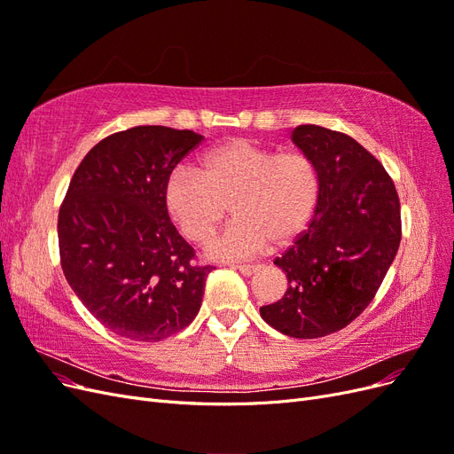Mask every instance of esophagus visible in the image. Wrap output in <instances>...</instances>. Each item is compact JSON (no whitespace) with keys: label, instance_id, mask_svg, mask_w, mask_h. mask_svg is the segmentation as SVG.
I'll return each instance as SVG.
<instances>
[{"label":"esophagus","instance_id":"esophagus-1","mask_svg":"<svg viewBox=\"0 0 454 454\" xmlns=\"http://www.w3.org/2000/svg\"><path fill=\"white\" fill-rule=\"evenodd\" d=\"M237 270H240L244 277H250V274H254L257 270V265H235Z\"/></svg>","mask_w":454,"mask_h":454}]
</instances>
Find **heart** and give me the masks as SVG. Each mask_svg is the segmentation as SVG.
Instances as JSON below:
<instances>
[{"label": "heart", "instance_id": "1", "mask_svg": "<svg viewBox=\"0 0 454 454\" xmlns=\"http://www.w3.org/2000/svg\"><path fill=\"white\" fill-rule=\"evenodd\" d=\"M318 195V168L307 153L274 151L250 138L204 151L197 170H172L162 191L170 219L191 242L208 240L230 204L235 219L208 244L217 259L252 257L269 240H294L310 222Z\"/></svg>", "mask_w": 454, "mask_h": 454}]
</instances>
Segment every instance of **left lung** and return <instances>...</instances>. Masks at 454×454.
<instances>
[{
    "mask_svg": "<svg viewBox=\"0 0 454 454\" xmlns=\"http://www.w3.org/2000/svg\"><path fill=\"white\" fill-rule=\"evenodd\" d=\"M292 138L316 162L320 195L309 229L274 259L290 287L259 312L287 337L316 339L347 327L379 292L400 248V197L348 134L299 125Z\"/></svg>",
    "mask_w": 454,
    "mask_h": 454,
    "instance_id": "8db88e82",
    "label": "left lung"
}]
</instances>
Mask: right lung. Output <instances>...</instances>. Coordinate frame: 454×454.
Instances as JSON below:
<instances>
[{
	"label": "right lung",
	"instance_id": "obj_1",
	"mask_svg": "<svg viewBox=\"0 0 454 454\" xmlns=\"http://www.w3.org/2000/svg\"><path fill=\"white\" fill-rule=\"evenodd\" d=\"M202 140L144 125L107 136L77 167L59 210L60 265L104 327L155 342L200 310L212 265H200L164 206L168 174Z\"/></svg>",
	"mask_w": 454,
	"mask_h": 454
}]
</instances>
